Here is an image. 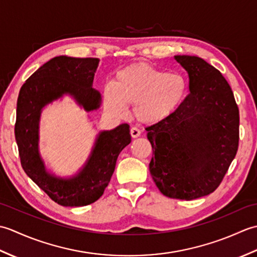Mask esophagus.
I'll return each instance as SVG.
<instances>
[{
    "instance_id": "34e87169",
    "label": "esophagus",
    "mask_w": 257,
    "mask_h": 257,
    "mask_svg": "<svg viewBox=\"0 0 257 257\" xmlns=\"http://www.w3.org/2000/svg\"><path fill=\"white\" fill-rule=\"evenodd\" d=\"M140 134H141V132H140L138 128L133 127L132 129H130V135H132L133 138H138L139 136H140Z\"/></svg>"
}]
</instances>
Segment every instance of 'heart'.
<instances>
[{
	"instance_id": "b5f03b06",
	"label": "heart",
	"mask_w": 257,
	"mask_h": 257,
	"mask_svg": "<svg viewBox=\"0 0 257 257\" xmlns=\"http://www.w3.org/2000/svg\"><path fill=\"white\" fill-rule=\"evenodd\" d=\"M188 81L180 73H166L145 63H135L120 69L112 85L102 89L107 110L124 118L128 106L144 124H157L171 118L185 100Z\"/></svg>"
}]
</instances>
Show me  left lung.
I'll list each match as a JSON object with an SVG mask.
<instances>
[{
	"label": "left lung",
	"mask_w": 257,
	"mask_h": 257,
	"mask_svg": "<svg viewBox=\"0 0 257 257\" xmlns=\"http://www.w3.org/2000/svg\"><path fill=\"white\" fill-rule=\"evenodd\" d=\"M190 94L165 121L146 128L151 177L162 194L193 200L219 187L238 147V108L223 75L198 56L177 55Z\"/></svg>",
	"instance_id": "left-lung-1"
}]
</instances>
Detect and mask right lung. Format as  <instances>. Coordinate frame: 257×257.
Segmentation results:
<instances>
[{
	"mask_svg": "<svg viewBox=\"0 0 257 257\" xmlns=\"http://www.w3.org/2000/svg\"><path fill=\"white\" fill-rule=\"evenodd\" d=\"M98 64V58L54 57L25 81L18 98L15 139L21 165L38 187L63 206H85L99 199L119 154L132 143L128 123L99 132L84 166L66 178L48 170L40 154L41 114L47 105L69 96L87 112L100 107V92L92 88Z\"/></svg>",
	"mask_w": 257,
	"mask_h": 257,
	"instance_id": "obj_1",
	"label": "right lung"
}]
</instances>
